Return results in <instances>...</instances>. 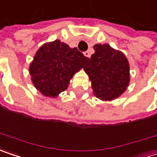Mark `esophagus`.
Listing matches in <instances>:
<instances>
[{"instance_id":"1","label":"esophagus","mask_w":157,"mask_h":157,"mask_svg":"<svg viewBox=\"0 0 157 157\" xmlns=\"http://www.w3.org/2000/svg\"><path fill=\"white\" fill-rule=\"evenodd\" d=\"M83 54H84V56H85L86 57H90V56H91V54H90L89 51H86V52H84Z\"/></svg>"}]
</instances>
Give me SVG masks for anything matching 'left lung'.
Returning a JSON list of instances; mask_svg holds the SVG:
<instances>
[{
	"mask_svg": "<svg viewBox=\"0 0 157 157\" xmlns=\"http://www.w3.org/2000/svg\"><path fill=\"white\" fill-rule=\"evenodd\" d=\"M95 53L83 67L92 82L93 94L102 101L120 97L129 84V64L125 55L108 44H96Z\"/></svg>",
	"mask_w": 157,
	"mask_h": 157,
	"instance_id": "1",
	"label": "left lung"
}]
</instances>
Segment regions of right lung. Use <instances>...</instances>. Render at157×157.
<instances>
[{
  "instance_id": "1",
  "label": "right lung",
  "mask_w": 157,
  "mask_h": 157,
  "mask_svg": "<svg viewBox=\"0 0 157 157\" xmlns=\"http://www.w3.org/2000/svg\"><path fill=\"white\" fill-rule=\"evenodd\" d=\"M88 59L76 48H71L60 40L46 43L36 51L29 65L31 81L43 95L57 97Z\"/></svg>"
}]
</instances>
